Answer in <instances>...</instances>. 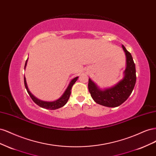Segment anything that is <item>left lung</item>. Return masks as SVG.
<instances>
[{"label":"left lung","instance_id":"left-lung-1","mask_svg":"<svg viewBox=\"0 0 156 156\" xmlns=\"http://www.w3.org/2000/svg\"><path fill=\"white\" fill-rule=\"evenodd\" d=\"M122 47L126 55L127 66L124 72V78L122 81L115 87L102 91L98 89L90 79L88 80L89 92L93 100L98 104L108 107L119 106L127 100L134 88L136 83L135 64L131 53L124 45Z\"/></svg>","mask_w":156,"mask_h":156}]
</instances>
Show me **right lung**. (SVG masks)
<instances>
[{"label":"right lung","mask_w":156,"mask_h":156,"mask_svg":"<svg viewBox=\"0 0 156 156\" xmlns=\"http://www.w3.org/2000/svg\"><path fill=\"white\" fill-rule=\"evenodd\" d=\"M27 60L26 62H25V67L27 66ZM77 79H78V77L73 79L72 81H71L67 89L66 90V91L63 94V95L61 96L58 99V100H57L56 101H51V102L44 101H41V100H37L36 98H35L34 96L32 95V94L29 92V89H28L25 77H24V83H25V88L27 89L28 94H29L30 97L31 98V99L33 100V101H34L36 103V104H37V105L42 107V108H48V109H50V110H55V109H57V108H59L60 107H63L64 105H66V103H67V101H68L69 98L70 97V95H71V90H72V88L73 85L74 84V83L76 82Z\"/></svg>","instance_id":"right-lung-1"}]
</instances>
